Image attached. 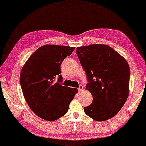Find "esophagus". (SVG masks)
<instances>
[{"mask_svg": "<svg viewBox=\"0 0 146 146\" xmlns=\"http://www.w3.org/2000/svg\"><path fill=\"white\" fill-rule=\"evenodd\" d=\"M78 91H82V90H83V86H82V85H80V86H79V88H78Z\"/></svg>", "mask_w": 146, "mask_h": 146, "instance_id": "obj_1", "label": "esophagus"}]
</instances>
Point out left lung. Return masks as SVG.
Returning <instances> with one entry per match:
<instances>
[{"label": "left lung", "mask_w": 146, "mask_h": 146, "mask_svg": "<svg viewBox=\"0 0 146 146\" xmlns=\"http://www.w3.org/2000/svg\"><path fill=\"white\" fill-rule=\"evenodd\" d=\"M76 54L86 73V89L92 102L84 107L89 117L98 121L113 117L129 95L130 69L128 62L113 48L105 44L78 47Z\"/></svg>", "instance_id": "left-lung-1"}]
</instances>
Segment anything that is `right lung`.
Wrapping results in <instances>:
<instances>
[{
    "mask_svg": "<svg viewBox=\"0 0 146 146\" xmlns=\"http://www.w3.org/2000/svg\"><path fill=\"white\" fill-rule=\"evenodd\" d=\"M74 48L45 45L29 57L21 69L20 82L24 98L32 111L45 120L55 121L65 115L78 92L76 88L61 84L62 62Z\"/></svg>",
    "mask_w": 146,
    "mask_h": 146,
    "instance_id": "add662e5",
    "label": "right lung"
}]
</instances>
